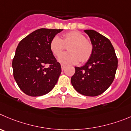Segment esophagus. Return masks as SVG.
<instances>
[{"mask_svg": "<svg viewBox=\"0 0 131 131\" xmlns=\"http://www.w3.org/2000/svg\"><path fill=\"white\" fill-rule=\"evenodd\" d=\"M66 68V65H63V64H61V68H62V70H63Z\"/></svg>", "mask_w": 131, "mask_h": 131, "instance_id": "34e87169", "label": "esophagus"}]
</instances>
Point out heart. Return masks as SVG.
Returning a JSON list of instances; mask_svg holds the SVG:
<instances>
[{
    "label": "heart",
    "mask_w": 131,
    "mask_h": 131,
    "mask_svg": "<svg viewBox=\"0 0 131 131\" xmlns=\"http://www.w3.org/2000/svg\"><path fill=\"white\" fill-rule=\"evenodd\" d=\"M69 44V52L63 53L58 57L60 62L64 64H75L80 61L85 63L89 60L93 53V44L82 33L77 31L64 33L62 39L54 36L50 41L49 48L54 55L59 56L64 49L65 45Z\"/></svg>",
    "instance_id": "heart-1"
}]
</instances>
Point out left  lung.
I'll use <instances>...</instances> for the list:
<instances>
[{
  "label": "left lung",
  "mask_w": 131,
  "mask_h": 131,
  "mask_svg": "<svg viewBox=\"0 0 131 131\" xmlns=\"http://www.w3.org/2000/svg\"><path fill=\"white\" fill-rule=\"evenodd\" d=\"M93 44V51L84 66L75 67L71 82L78 93L96 96L109 88L115 77L118 58L111 41L92 29L84 30Z\"/></svg>",
  "instance_id": "left-lung-1"
}]
</instances>
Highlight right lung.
I'll return each instance as SVG.
<instances>
[{"mask_svg":"<svg viewBox=\"0 0 131 131\" xmlns=\"http://www.w3.org/2000/svg\"><path fill=\"white\" fill-rule=\"evenodd\" d=\"M62 30L38 29L18 43L12 62L13 77L21 91L27 95H44L57 84L62 69L51 51L49 43Z\"/></svg>","mask_w":131,"mask_h":131,"instance_id":"add662e5","label":"right lung"}]
</instances>
